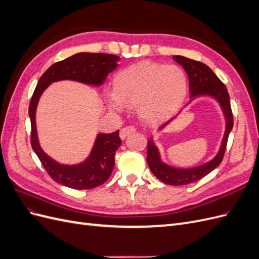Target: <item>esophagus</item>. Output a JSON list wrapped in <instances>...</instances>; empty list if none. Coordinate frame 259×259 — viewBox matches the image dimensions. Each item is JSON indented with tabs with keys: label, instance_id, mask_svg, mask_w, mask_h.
Wrapping results in <instances>:
<instances>
[{
	"label": "esophagus",
	"instance_id": "obj_1",
	"mask_svg": "<svg viewBox=\"0 0 259 259\" xmlns=\"http://www.w3.org/2000/svg\"><path fill=\"white\" fill-rule=\"evenodd\" d=\"M136 131V128L133 126V125H128V126H125L120 131V137L121 139L126 138V136H128L130 134H133Z\"/></svg>",
	"mask_w": 259,
	"mask_h": 259
}]
</instances>
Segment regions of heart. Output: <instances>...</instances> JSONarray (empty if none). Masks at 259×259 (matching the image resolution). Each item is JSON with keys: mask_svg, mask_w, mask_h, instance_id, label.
Returning <instances> with one entry per match:
<instances>
[{"mask_svg": "<svg viewBox=\"0 0 259 259\" xmlns=\"http://www.w3.org/2000/svg\"><path fill=\"white\" fill-rule=\"evenodd\" d=\"M187 92V75L179 66L142 61L115 76L114 92H107L106 98L112 111L137 107L143 119L154 121L175 112Z\"/></svg>", "mask_w": 259, "mask_h": 259, "instance_id": "b5f03b06", "label": "heart"}]
</instances>
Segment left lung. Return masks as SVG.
<instances>
[{
    "mask_svg": "<svg viewBox=\"0 0 259 259\" xmlns=\"http://www.w3.org/2000/svg\"><path fill=\"white\" fill-rule=\"evenodd\" d=\"M173 59L178 62L180 66H183L188 75V79H189L191 97L189 103H191L193 99L201 96H208L214 98L218 101L219 106L222 107L226 120L225 134L217 154L210 161L199 166L189 168H179L170 166L162 161L159 148L155 146L153 138L151 137V139L148 142L147 163L154 176L164 184L171 186H183L198 182L201 178L209 174L211 170L215 169L222 163L226 151L227 142H228L229 134L233 127V116L230 107V97L228 91H227L225 84L218 79L217 75L211 71V69L208 66L197 60H192L184 56H178V55L177 56H173ZM178 114L170 117L165 123H163L159 127V131H163L164 128L167 127V125L173 122Z\"/></svg>",
    "mask_w": 259,
    "mask_h": 259,
    "instance_id": "obj_1",
    "label": "left lung"
}]
</instances>
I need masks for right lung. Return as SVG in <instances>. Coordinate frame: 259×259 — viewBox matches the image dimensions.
Returning a JSON list of instances; mask_svg holds the SVG:
<instances>
[{
    "label": "right lung",
    "instance_id": "1",
    "mask_svg": "<svg viewBox=\"0 0 259 259\" xmlns=\"http://www.w3.org/2000/svg\"><path fill=\"white\" fill-rule=\"evenodd\" d=\"M120 57L103 53H77L51 66L37 82L29 105L31 121V146L40 159L45 170L55 182L72 189H93L103 185L110 177L114 167V154L122 144L119 130L111 134L99 133L92 151L85 161L66 165L46 154L38 143L35 112L43 92L57 81L71 80L84 84L100 86L108 74L117 67Z\"/></svg>",
    "mask_w": 259,
    "mask_h": 259
}]
</instances>
